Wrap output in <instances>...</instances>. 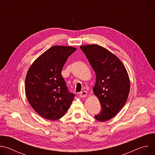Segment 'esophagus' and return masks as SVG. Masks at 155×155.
<instances>
[{"instance_id":"obj_1","label":"esophagus","mask_w":155,"mask_h":155,"mask_svg":"<svg viewBox=\"0 0 155 155\" xmlns=\"http://www.w3.org/2000/svg\"><path fill=\"white\" fill-rule=\"evenodd\" d=\"M87 92L86 91H82V92H81L80 93V97H86V96H87Z\"/></svg>"}]
</instances>
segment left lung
<instances>
[{
  "mask_svg": "<svg viewBox=\"0 0 155 155\" xmlns=\"http://www.w3.org/2000/svg\"><path fill=\"white\" fill-rule=\"evenodd\" d=\"M94 69L96 79L93 93L99 100L102 112L95 118L102 122L114 118L124 105L129 93L130 80L120 59L97 45L80 47Z\"/></svg>",
  "mask_w": 155,
  "mask_h": 155,
  "instance_id": "left-lung-1",
  "label": "left lung"
}]
</instances>
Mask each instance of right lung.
<instances>
[{"mask_svg": "<svg viewBox=\"0 0 155 155\" xmlns=\"http://www.w3.org/2000/svg\"><path fill=\"white\" fill-rule=\"evenodd\" d=\"M76 50L72 47H51L34 61L27 72V99L35 111L44 118L60 119L74 101L75 94L69 92L61 71L69 56Z\"/></svg>", "mask_w": 155, "mask_h": 155, "instance_id": "add662e5", "label": "right lung"}]
</instances>
